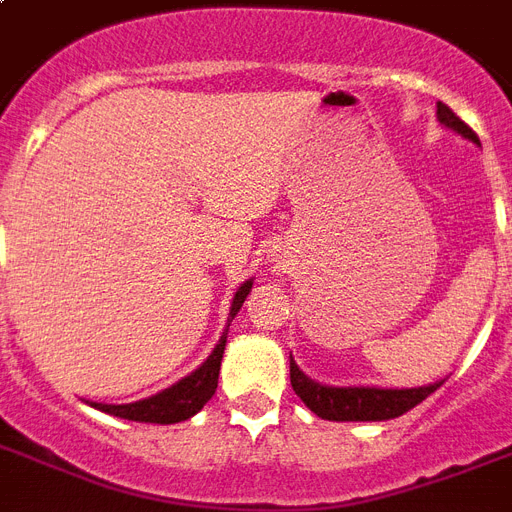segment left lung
Here are the masks:
<instances>
[{"label":"left lung","mask_w":512,"mask_h":512,"mask_svg":"<svg viewBox=\"0 0 512 512\" xmlns=\"http://www.w3.org/2000/svg\"><path fill=\"white\" fill-rule=\"evenodd\" d=\"M438 122L444 124L446 130L457 132L470 143L481 146V140L468 124L462 122L460 116L454 114L452 108L438 103ZM289 380L292 388L303 404L311 409L313 414H319L321 420L332 422H382L401 417L417 404H422L430 393H436L444 380L430 382V385H420V388H377V385H348V388H335V385H321V382L311 380L308 374L295 364V358L289 353Z\"/></svg>","instance_id":"left-lung-1"}]
</instances>
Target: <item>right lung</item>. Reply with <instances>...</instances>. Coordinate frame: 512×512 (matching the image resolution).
<instances>
[{
    "instance_id": "add662e5",
    "label": "right lung",
    "mask_w": 512,
    "mask_h": 512,
    "mask_svg": "<svg viewBox=\"0 0 512 512\" xmlns=\"http://www.w3.org/2000/svg\"><path fill=\"white\" fill-rule=\"evenodd\" d=\"M249 292H252V279H247L239 289H236V295H233L231 300V313H228V327H231V321L236 319V313L241 311V305H244ZM228 327H225L223 337H220V342L215 345V350L207 356V361H204L199 369H193L188 377L177 380L170 388H164L162 393L143 398V401H132V404H98V401H92V406L100 409V412L114 414V417H122V420L132 422L172 425V422L191 420L193 414L201 412L209 398L215 396Z\"/></svg>"
}]
</instances>
